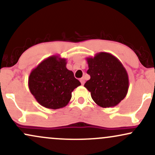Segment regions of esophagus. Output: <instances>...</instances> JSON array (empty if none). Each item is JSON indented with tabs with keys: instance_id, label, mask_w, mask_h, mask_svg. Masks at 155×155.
Listing matches in <instances>:
<instances>
[{
	"instance_id": "34e87169",
	"label": "esophagus",
	"mask_w": 155,
	"mask_h": 155,
	"mask_svg": "<svg viewBox=\"0 0 155 155\" xmlns=\"http://www.w3.org/2000/svg\"><path fill=\"white\" fill-rule=\"evenodd\" d=\"M80 81H81V84H84V78H81V79H80Z\"/></svg>"
}]
</instances>
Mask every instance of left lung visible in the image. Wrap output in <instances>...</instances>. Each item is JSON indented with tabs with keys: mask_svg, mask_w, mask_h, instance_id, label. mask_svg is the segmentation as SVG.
<instances>
[{
	"mask_svg": "<svg viewBox=\"0 0 155 155\" xmlns=\"http://www.w3.org/2000/svg\"><path fill=\"white\" fill-rule=\"evenodd\" d=\"M90 79L84 87L99 106H116L125 97L129 88L127 71L116 57L107 52L97 53L87 58Z\"/></svg>",
	"mask_w": 155,
	"mask_h": 155,
	"instance_id": "1",
	"label": "left lung"
}]
</instances>
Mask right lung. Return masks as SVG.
Segmentation results:
<instances>
[{"label":"right lung","mask_w":155,"mask_h":155,"mask_svg":"<svg viewBox=\"0 0 155 155\" xmlns=\"http://www.w3.org/2000/svg\"><path fill=\"white\" fill-rule=\"evenodd\" d=\"M66 59L52 55L32 70L28 87L35 100L44 107L58 109L65 107L71 93L81 83L66 68Z\"/></svg>","instance_id":"add662e5"}]
</instances>
